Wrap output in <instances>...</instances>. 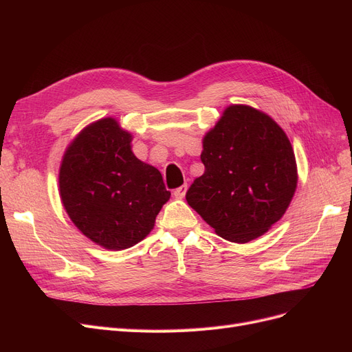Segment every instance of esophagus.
<instances>
[{"label":"esophagus","instance_id":"obj_1","mask_svg":"<svg viewBox=\"0 0 352 352\" xmlns=\"http://www.w3.org/2000/svg\"><path fill=\"white\" fill-rule=\"evenodd\" d=\"M186 192H187V184H184V186H181L177 190H174V197L181 199V198L186 197Z\"/></svg>","mask_w":352,"mask_h":352}]
</instances>
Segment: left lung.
Segmentation results:
<instances>
[{
    "label": "left lung",
    "instance_id": "left-lung-1",
    "mask_svg": "<svg viewBox=\"0 0 352 352\" xmlns=\"http://www.w3.org/2000/svg\"><path fill=\"white\" fill-rule=\"evenodd\" d=\"M206 171L187 202L215 232L244 244L285 214L297 188V162L283 128L248 105H230L202 140Z\"/></svg>",
    "mask_w": 352,
    "mask_h": 352
}]
</instances>
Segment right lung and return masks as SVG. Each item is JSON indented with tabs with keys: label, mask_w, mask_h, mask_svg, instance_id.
<instances>
[{
	"label": "right lung",
	"mask_w": 352,
	"mask_h": 352,
	"mask_svg": "<svg viewBox=\"0 0 352 352\" xmlns=\"http://www.w3.org/2000/svg\"><path fill=\"white\" fill-rule=\"evenodd\" d=\"M131 140L114 118H102L74 138L61 162L60 195L68 217L107 250L140 243L171 197L155 166L133 154Z\"/></svg>",
	"instance_id": "obj_1"
}]
</instances>
